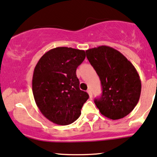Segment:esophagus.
<instances>
[{"mask_svg": "<svg viewBox=\"0 0 157 157\" xmlns=\"http://www.w3.org/2000/svg\"><path fill=\"white\" fill-rule=\"evenodd\" d=\"M87 93L89 94V96H90V98H92V91H91V90H87Z\"/></svg>", "mask_w": 157, "mask_h": 157, "instance_id": "esophagus-1", "label": "esophagus"}]
</instances>
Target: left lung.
Instances as JSON below:
<instances>
[{"label":"left lung","instance_id":"8db88e82","mask_svg":"<svg viewBox=\"0 0 157 157\" xmlns=\"http://www.w3.org/2000/svg\"><path fill=\"white\" fill-rule=\"evenodd\" d=\"M86 53L101 82L102 94L94 100L100 113L113 120L128 115L138 104L141 92L140 76L134 65L108 46L87 49Z\"/></svg>","mask_w":157,"mask_h":157}]
</instances>
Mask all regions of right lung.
Listing matches in <instances>:
<instances>
[{"instance_id":"obj_1","label":"right lung","mask_w":157,"mask_h":157,"mask_svg":"<svg viewBox=\"0 0 157 157\" xmlns=\"http://www.w3.org/2000/svg\"><path fill=\"white\" fill-rule=\"evenodd\" d=\"M85 57L84 50L57 47L46 52L35 67L32 82L35 101L44 117L56 124L75 121L89 98L79 89L75 73Z\"/></svg>"}]
</instances>
